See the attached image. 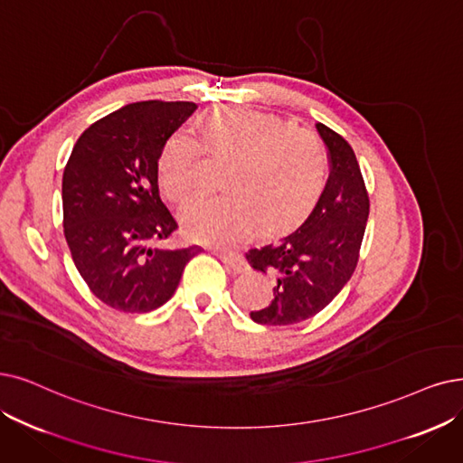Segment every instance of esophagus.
<instances>
[{
	"mask_svg": "<svg viewBox=\"0 0 463 463\" xmlns=\"http://www.w3.org/2000/svg\"><path fill=\"white\" fill-rule=\"evenodd\" d=\"M214 254L220 258L222 262H224L233 273H243L247 271V262L243 260L241 256L239 254H233V252H226V250H214Z\"/></svg>",
	"mask_w": 463,
	"mask_h": 463,
	"instance_id": "1",
	"label": "esophagus"
}]
</instances>
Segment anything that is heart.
Instances as JSON below:
<instances>
[{
	"label": "heart",
	"mask_w": 463,
	"mask_h": 463,
	"mask_svg": "<svg viewBox=\"0 0 463 463\" xmlns=\"http://www.w3.org/2000/svg\"><path fill=\"white\" fill-rule=\"evenodd\" d=\"M203 147L233 157L226 171V195L197 199L182 213V228L199 243L232 245L254 224L273 233L298 224L316 207L328 178L321 138L288 121L247 106H226L199 123ZM203 147L190 128H178L165 142L157 178L161 192L176 205L203 186Z\"/></svg>",
	"instance_id": "heart-1"
}]
</instances>
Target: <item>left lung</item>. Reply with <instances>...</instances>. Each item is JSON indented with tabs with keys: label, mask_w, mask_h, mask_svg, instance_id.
I'll return each mask as SVG.
<instances>
[{
	"label": "left lung",
	"mask_w": 463,
	"mask_h": 463,
	"mask_svg": "<svg viewBox=\"0 0 463 463\" xmlns=\"http://www.w3.org/2000/svg\"><path fill=\"white\" fill-rule=\"evenodd\" d=\"M330 175L300 226L247 252L249 264L273 277V298L250 311L258 325L285 326L306 321L326 307L355 271L368 220V194L351 146L323 123Z\"/></svg>",
	"instance_id": "left-lung-1"
}]
</instances>
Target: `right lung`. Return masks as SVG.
<instances>
[{
    "instance_id": "add662e5",
    "label": "right lung",
    "mask_w": 463,
    "mask_h": 463,
    "mask_svg": "<svg viewBox=\"0 0 463 463\" xmlns=\"http://www.w3.org/2000/svg\"><path fill=\"white\" fill-rule=\"evenodd\" d=\"M194 102L127 104L78 138L62 176L64 237L90 292L125 313L157 309L201 247L167 249L178 228L163 205L157 163Z\"/></svg>"
}]
</instances>
